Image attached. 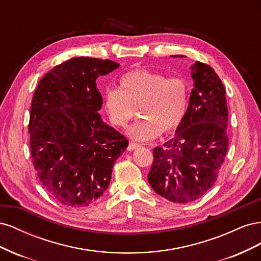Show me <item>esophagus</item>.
Listing matches in <instances>:
<instances>
[{"mask_svg": "<svg viewBox=\"0 0 261 261\" xmlns=\"http://www.w3.org/2000/svg\"><path fill=\"white\" fill-rule=\"evenodd\" d=\"M139 147H140V145L134 144V143H129V144H128V146H127V150H128V151H133V150L138 149Z\"/></svg>", "mask_w": 261, "mask_h": 261, "instance_id": "1", "label": "esophagus"}]
</instances>
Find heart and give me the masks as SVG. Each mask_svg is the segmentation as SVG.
I'll return each instance as SVG.
<instances>
[{
    "label": "heart",
    "instance_id": "obj_1",
    "mask_svg": "<svg viewBox=\"0 0 261 261\" xmlns=\"http://www.w3.org/2000/svg\"><path fill=\"white\" fill-rule=\"evenodd\" d=\"M121 88H109L103 108L110 122L125 127L137 107L138 120L127 135L138 141L154 139L161 133L175 129L187 109V86L178 77H168L149 69H134L120 81Z\"/></svg>",
    "mask_w": 261,
    "mask_h": 261
}]
</instances>
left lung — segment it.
Returning <instances> with one entry per match:
<instances>
[{
	"label": "left lung",
	"mask_w": 261,
	"mask_h": 261,
	"mask_svg": "<svg viewBox=\"0 0 261 261\" xmlns=\"http://www.w3.org/2000/svg\"><path fill=\"white\" fill-rule=\"evenodd\" d=\"M184 55H172L183 58ZM193 90L174 138L153 149L148 180L153 191L176 203L197 200L217 180L227 151L225 89L212 67L191 66Z\"/></svg>",
	"instance_id": "8db88e82"
}]
</instances>
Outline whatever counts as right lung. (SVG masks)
I'll return each mask as SVG.
<instances>
[{"instance_id":"1","label":"right lung","mask_w":261,"mask_h":261,"mask_svg":"<svg viewBox=\"0 0 261 261\" xmlns=\"http://www.w3.org/2000/svg\"><path fill=\"white\" fill-rule=\"evenodd\" d=\"M120 64L74 58L39 82L30 109V150L35 170L50 196L68 208L93 203L109 187L113 164L128 146L101 120L99 76Z\"/></svg>"}]
</instances>
